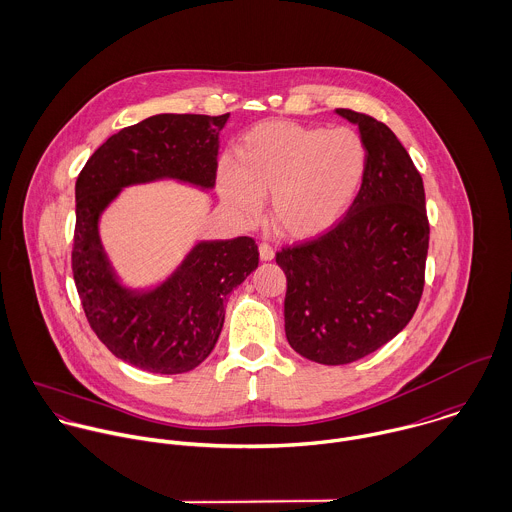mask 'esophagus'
Wrapping results in <instances>:
<instances>
[{"label":"esophagus","mask_w":512,"mask_h":512,"mask_svg":"<svg viewBox=\"0 0 512 512\" xmlns=\"http://www.w3.org/2000/svg\"><path fill=\"white\" fill-rule=\"evenodd\" d=\"M259 257H261V261H271L275 257L273 247L269 243H261L259 245Z\"/></svg>","instance_id":"obj_1"}]
</instances>
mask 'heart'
<instances>
[{
  "label": "heart",
  "instance_id": "obj_1",
  "mask_svg": "<svg viewBox=\"0 0 512 512\" xmlns=\"http://www.w3.org/2000/svg\"><path fill=\"white\" fill-rule=\"evenodd\" d=\"M367 165L363 139L347 129L291 121L251 127L235 161L217 171L223 203L243 221L257 217L269 195L267 221L283 237L305 239L329 229L353 203Z\"/></svg>",
  "mask_w": 512,
  "mask_h": 512
}]
</instances>
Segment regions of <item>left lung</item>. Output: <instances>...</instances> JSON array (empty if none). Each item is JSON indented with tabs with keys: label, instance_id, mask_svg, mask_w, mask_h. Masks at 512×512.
<instances>
[{
	"label": "left lung",
	"instance_id": "1",
	"mask_svg": "<svg viewBox=\"0 0 512 512\" xmlns=\"http://www.w3.org/2000/svg\"><path fill=\"white\" fill-rule=\"evenodd\" d=\"M337 113L359 125L365 143L361 189L333 229L275 257L287 277V341L321 365L359 361L407 327L429 251L423 177L407 149L375 117Z\"/></svg>",
	"mask_w": 512,
	"mask_h": 512
}]
</instances>
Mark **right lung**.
Wrapping results in <instances>:
<instances>
[{
  "mask_svg": "<svg viewBox=\"0 0 512 512\" xmlns=\"http://www.w3.org/2000/svg\"><path fill=\"white\" fill-rule=\"evenodd\" d=\"M225 115L161 113L111 135L87 159L75 183L71 269L85 317L121 361L161 375L187 373L213 351L225 301L259 265L251 237L199 241L161 285L119 283L101 239L99 217L123 187L177 179L211 189Z\"/></svg>",
  "mask_w": 512,
  "mask_h": 512,
  "instance_id": "add662e5",
  "label": "right lung"
}]
</instances>
